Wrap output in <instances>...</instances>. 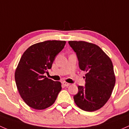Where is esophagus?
I'll use <instances>...</instances> for the list:
<instances>
[{
	"instance_id": "esophagus-1",
	"label": "esophagus",
	"mask_w": 129,
	"mask_h": 129,
	"mask_svg": "<svg viewBox=\"0 0 129 129\" xmlns=\"http://www.w3.org/2000/svg\"><path fill=\"white\" fill-rule=\"evenodd\" d=\"M62 84H63V85L64 86H70V83H67V82H66V81H63V83H62Z\"/></svg>"
}]
</instances>
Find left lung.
Returning a JSON list of instances; mask_svg holds the SVG:
<instances>
[{"mask_svg": "<svg viewBox=\"0 0 129 129\" xmlns=\"http://www.w3.org/2000/svg\"><path fill=\"white\" fill-rule=\"evenodd\" d=\"M76 53L79 68L86 71V84L79 86L74 95L78 107L92 112L103 107L109 99L115 83L111 58L98 45L84 41H69Z\"/></svg>", "mask_w": 129, "mask_h": 129, "instance_id": "obj_1", "label": "left lung"}]
</instances>
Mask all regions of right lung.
<instances>
[{"label":"right lung","mask_w":129,"mask_h":129,"mask_svg":"<svg viewBox=\"0 0 129 129\" xmlns=\"http://www.w3.org/2000/svg\"><path fill=\"white\" fill-rule=\"evenodd\" d=\"M65 44V41H45L30 46L22 55L15 79L21 98L29 107L43 110L55 102L61 83L48 79L44 73L51 68L55 56Z\"/></svg>","instance_id":"obj_1"}]
</instances>
